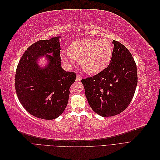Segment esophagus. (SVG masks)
Segmentation results:
<instances>
[{"instance_id": "esophagus-1", "label": "esophagus", "mask_w": 160, "mask_h": 160, "mask_svg": "<svg viewBox=\"0 0 160 160\" xmlns=\"http://www.w3.org/2000/svg\"><path fill=\"white\" fill-rule=\"evenodd\" d=\"M81 79H82V77H81V76L77 75V77H76V81H80Z\"/></svg>"}]
</instances>
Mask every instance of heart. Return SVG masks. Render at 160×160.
I'll use <instances>...</instances> for the list:
<instances>
[{
  "mask_svg": "<svg viewBox=\"0 0 160 160\" xmlns=\"http://www.w3.org/2000/svg\"><path fill=\"white\" fill-rule=\"evenodd\" d=\"M113 55V46L105 39L81 38L72 42L69 51H61V59L71 68L77 61L89 73L98 74L107 68Z\"/></svg>",
  "mask_w": 160,
  "mask_h": 160,
  "instance_id": "obj_1",
  "label": "heart"
}]
</instances>
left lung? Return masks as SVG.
Instances as JSON below:
<instances>
[{
    "mask_svg": "<svg viewBox=\"0 0 160 160\" xmlns=\"http://www.w3.org/2000/svg\"><path fill=\"white\" fill-rule=\"evenodd\" d=\"M113 55L107 68L81 80L91 109L102 117L119 114L128 108L138 84L137 66L129 50L113 41Z\"/></svg>",
    "mask_w": 160,
    "mask_h": 160,
    "instance_id": "1",
    "label": "left lung"
}]
</instances>
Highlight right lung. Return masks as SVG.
Wrapping results in <instances>:
<instances>
[{"label": "right lung", "mask_w": 160, "mask_h": 160, "mask_svg": "<svg viewBox=\"0 0 160 160\" xmlns=\"http://www.w3.org/2000/svg\"><path fill=\"white\" fill-rule=\"evenodd\" d=\"M61 37L41 40L28 48L19 61L15 75V89L22 107L36 118L54 119L68 103L69 89L76 75L61 67ZM45 57V67L38 64Z\"/></svg>", "instance_id": "obj_1"}]
</instances>
